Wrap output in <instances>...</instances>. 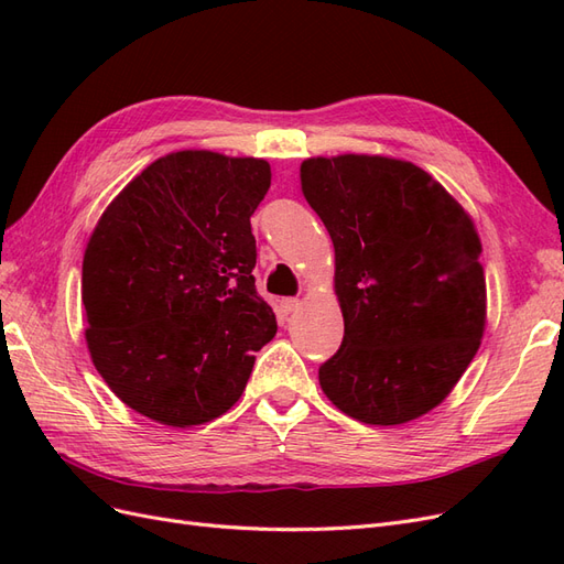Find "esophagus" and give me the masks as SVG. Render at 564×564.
Listing matches in <instances>:
<instances>
[{
    "mask_svg": "<svg viewBox=\"0 0 564 564\" xmlns=\"http://www.w3.org/2000/svg\"><path fill=\"white\" fill-rule=\"evenodd\" d=\"M301 308V301L299 299H282L280 301V313L282 315H292V313H296Z\"/></svg>",
    "mask_w": 564,
    "mask_h": 564,
    "instance_id": "esophagus-1",
    "label": "esophagus"
}]
</instances>
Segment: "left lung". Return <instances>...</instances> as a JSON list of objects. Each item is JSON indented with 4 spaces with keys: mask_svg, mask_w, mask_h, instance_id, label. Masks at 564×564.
Segmentation results:
<instances>
[{
    "mask_svg": "<svg viewBox=\"0 0 564 564\" xmlns=\"http://www.w3.org/2000/svg\"><path fill=\"white\" fill-rule=\"evenodd\" d=\"M301 193L334 242L344 344L322 392L369 425L429 414L464 377L487 327L480 235L421 166L383 155L308 158Z\"/></svg>",
    "mask_w": 564,
    "mask_h": 564,
    "instance_id": "left-lung-1",
    "label": "left lung"
}]
</instances>
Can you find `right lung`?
<instances>
[{"mask_svg":"<svg viewBox=\"0 0 564 564\" xmlns=\"http://www.w3.org/2000/svg\"><path fill=\"white\" fill-rule=\"evenodd\" d=\"M270 164L178 150L131 178L87 242L82 303L91 362L115 395L172 429L226 414L278 332L256 292L249 218Z\"/></svg>","mask_w":564,"mask_h":564,"instance_id":"obj_1","label":"right lung"}]
</instances>
